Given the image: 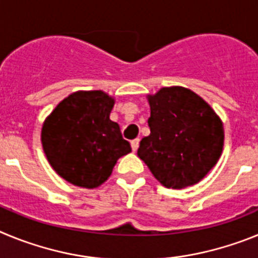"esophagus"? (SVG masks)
<instances>
[{
    "instance_id": "34e87169",
    "label": "esophagus",
    "mask_w": 258,
    "mask_h": 258,
    "mask_svg": "<svg viewBox=\"0 0 258 258\" xmlns=\"http://www.w3.org/2000/svg\"><path fill=\"white\" fill-rule=\"evenodd\" d=\"M131 145H132V150L136 152L137 150H138V146H140V140H138V138H136V140L131 141Z\"/></svg>"
}]
</instances>
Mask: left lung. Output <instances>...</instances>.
<instances>
[{"mask_svg": "<svg viewBox=\"0 0 258 258\" xmlns=\"http://www.w3.org/2000/svg\"><path fill=\"white\" fill-rule=\"evenodd\" d=\"M147 99L151 133L141 141L140 159L168 188L200 182L222 154L221 118L202 97L182 86L161 88Z\"/></svg>", "mask_w": 258, "mask_h": 258, "instance_id": "obj_1", "label": "left lung"}]
</instances>
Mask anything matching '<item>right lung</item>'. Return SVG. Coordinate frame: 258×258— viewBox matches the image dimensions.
Wrapping results in <instances>:
<instances>
[{
    "instance_id": "1",
    "label": "right lung",
    "mask_w": 258,
    "mask_h": 258,
    "mask_svg": "<svg viewBox=\"0 0 258 258\" xmlns=\"http://www.w3.org/2000/svg\"><path fill=\"white\" fill-rule=\"evenodd\" d=\"M115 99L102 90L72 93L46 117L41 131L47 161L61 178L85 188L101 186L116 161L132 151L109 118Z\"/></svg>"
}]
</instances>
